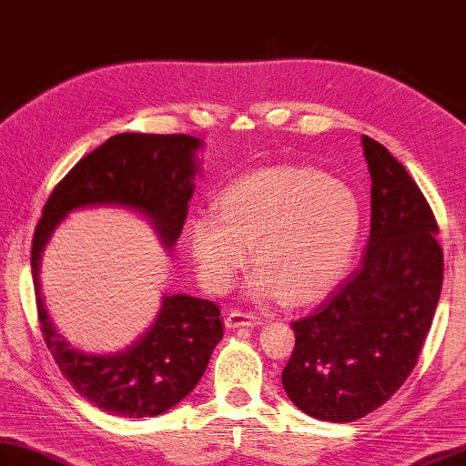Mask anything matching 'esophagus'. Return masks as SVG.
<instances>
[{"label":"esophagus","mask_w":466,"mask_h":466,"mask_svg":"<svg viewBox=\"0 0 466 466\" xmlns=\"http://www.w3.org/2000/svg\"><path fill=\"white\" fill-rule=\"evenodd\" d=\"M263 320L255 314H245V311L230 309L226 316V326L228 329H253V326H259Z\"/></svg>","instance_id":"esophagus-1"}]
</instances>
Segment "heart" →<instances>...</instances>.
I'll return each mask as SVG.
<instances>
[{"mask_svg":"<svg viewBox=\"0 0 466 466\" xmlns=\"http://www.w3.org/2000/svg\"><path fill=\"white\" fill-rule=\"evenodd\" d=\"M360 236L356 194L308 167H269L242 176L215 200V215L190 224V248L213 290H228L248 263L259 301L309 305L337 289Z\"/></svg>","mask_w":466,"mask_h":466,"instance_id":"heart-1","label":"heart"}]
</instances>
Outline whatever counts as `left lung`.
<instances>
[{"label": "left lung", "mask_w": 466, "mask_h": 466, "mask_svg": "<svg viewBox=\"0 0 466 466\" xmlns=\"http://www.w3.org/2000/svg\"><path fill=\"white\" fill-rule=\"evenodd\" d=\"M370 190L364 259L314 314L293 322L282 370L290 401L314 419L351 422L410 377L441 295L437 221L406 167L362 137Z\"/></svg>", "instance_id": "left-lung-1"}]
</instances>
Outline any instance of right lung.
Listing matches in <instances>:
<instances>
[{
  "mask_svg": "<svg viewBox=\"0 0 466 466\" xmlns=\"http://www.w3.org/2000/svg\"><path fill=\"white\" fill-rule=\"evenodd\" d=\"M198 137L119 134L108 137L56 186L35 228L31 269L37 316L47 350L77 393L100 410L125 419L163 414L179 404L203 377L224 337L219 308L184 293L163 295L148 329L125 350L89 353L56 330L41 297V255L68 213L119 207L140 213L171 251L182 234L194 177L200 173Z\"/></svg>",
  "mask_w": 466,
  "mask_h": 466,
  "instance_id": "add662e5",
  "label": "right lung"
}]
</instances>
